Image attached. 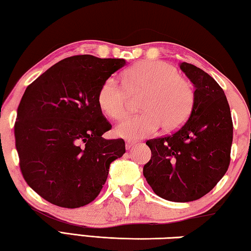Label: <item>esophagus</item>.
Returning <instances> with one entry per match:
<instances>
[{"label": "esophagus", "instance_id": "1", "mask_svg": "<svg viewBox=\"0 0 251 251\" xmlns=\"http://www.w3.org/2000/svg\"><path fill=\"white\" fill-rule=\"evenodd\" d=\"M136 145H137V143L136 142H133V141L126 142V150H130V148H133Z\"/></svg>", "mask_w": 251, "mask_h": 251}]
</instances>
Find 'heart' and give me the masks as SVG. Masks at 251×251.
I'll use <instances>...</instances> for the list:
<instances>
[{
    "instance_id": "obj_1",
    "label": "heart",
    "mask_w": 251,
    "mask_h": 251,
    "mask_svg": "<svg viewBox=\"0 0 251 251\" xmlns=\"http://www.w3.org/2000/svg\"><path fill=\"white\" fill-rule=\"evenodd\" d=\"M128 93L145 92L138 115L127 116L116 125L120 137L136 141L166 130L179 128L195 105L192 83L179 76L175 66L164 61H144L125 72L124 86L115 78L104 80L97 93L100 108L108 117L120 120L126 113Z\"/></svg>"
}]
</instances>
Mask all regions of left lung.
I'll return each instance as SVG.
<instances>
[{"instance_id": "8db88e82", "label": "left lung", "mask_w": 251, "mask_h": 251, "mask_svg": "<svg viewBox=\"0 0 251 251\" xmlns=\"http://www.w3.org/2000/svg\"><path fill=\"white\" fill-rule=\"evenodd\" d=\"M180 69L195 85L194 109L175 133L146 142L151 157L143 174L157 196L187 202L205 196L226 174L232 120L226 95L210 75L186 62Z\"/></svg>"}]
</instances>
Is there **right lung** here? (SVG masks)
Listing matches in <instances>:
<instances>
[{"mask_svg": "<svg viewBox=\"0 0 251 251\" xmlns=\"http://www.w3.org/2000/svg\"><path fill=\"white\" fill-rule=\"evenodd\" d=\"M123 58L76 55L29 84L18 107L15 146L25 181L45 201L78 208L99 196L124 139L101 137L112 125L97 103L104 80Z\"/></svg>", "mask_w": 251, "mask_h": 251, "instance_id": "obj_1", "label": "right lung"}]
</instances>
